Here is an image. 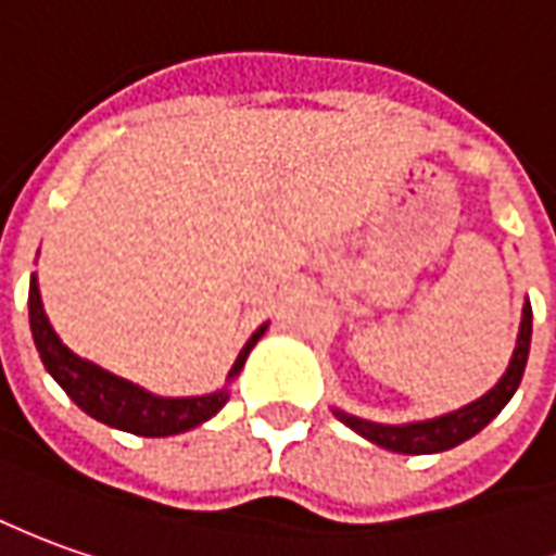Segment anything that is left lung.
Returning <instances> with one entry per match:
<instances>
[{
	"label": "left lung",
	"instance_id": "left-lung-1",
	"mask_svg": "<svg viewBox=\"0 0 556 556\" xmlns=\"http://www.w3.org/2000/svg\"><path fill=\"white\" fill-rule=\"evenodd\" d=\"M530 338H532V307L530 301L523 304V316H520V331H517V346L515 356L508 362V371L502 374V380L496 387L490 389L486 395H481L478 402L451 410V414H441L435 420H417V422H402V426H387V422H371L353 417V414H343L334 410L338 420L343 426H350L353 432L362 438H368L371 444L383 447L392 453H441L451 451L456 444H463L471 435H478L486 422L500 414L502 407L511 402V395L523 380V368H527V358H530Z\"/></svg>",
	"mask_w": 556,
	"mask_h": 556
}]
</instances>
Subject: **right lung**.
<instances>
[{"mask_svg": "<svg viewBox=\"0 0 556 556\" xmlns=\"http://www.w3.org/2000/svg\"><path fill=\"white\" fill-rule=\"evenodd\" d=\"M29 328H33V341H36V350H39L45 368L63 387V392L93 420L105 422L112 429H121V432H134V435L142 438L179 435V432H188V429H194L200 422L215 417L228 402V387L210 392V395L164 399V395H154L149 389L136 387L124 377L109 374L100 365L88 362V358L75 356L70 346L56 338V331L45 316L36 277L29 279ZM264 331H267V323L240 350V356H237L228 374V383L243 371L247 356L252 353V346L258 343Z\"/></svg>", "mask_w": 556, "mask_h": 556, "instance_id": "right-lung-1", "label": "right lung"}]
</instances>
